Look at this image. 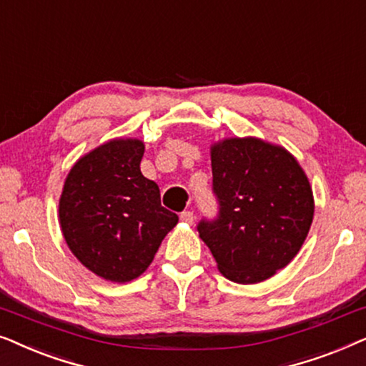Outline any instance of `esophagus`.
<instances>
[{
  "mask_svg": "<svg viewBox=\"0 0 366 366\" xmlns=\"http://www.w3.org/2000/svg\"><path fill=\"white\" fill-rule=\"evenodd\" d=\"M179 219L184 223L192 224L194 222V214H193V212H183L182 214H179Z\"/></svg>",
  "mask_w": 366,
  "mask_h": 366,
  "instance_id": "esophagus-1",
  "label": "esophagus"
}]
</instances>
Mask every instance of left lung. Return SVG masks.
Masks as SVG:
<instances>
[{"label":"left lung","instance_id":"1","mask_svg":"<svg viewBox=\"0 0 366 366\" xmlns=\"http://www.w3.org/2000/svg\"><path fill=\"white\" fill-rule=\"evenodd\" d=\"M217 218L198 223L218 269L234 283L273 277L302 248L313 222V192L293 154L258 138L212 147Z\"/></svg>","mask_w":366,"mask_h":366}]
</instances>
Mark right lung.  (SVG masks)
<instances>
[{
    "mask_svg": "<svg viewBox=\"0 0 366 366\" xmlns=\"http://www.w3.org/2000/svg\"><path fill=\"white\" fill-rule=\"evenodd\" d=\"M144 144L112 139L79 158L59 198V224L71 253L94 274L124 283L153 262L178 223L158 184L139 169Z\"/></svg>",
    "mask_w": 366,
    "mask_h": 366,
    "instance_id": "obj_1",
    "label": "right lung"
}]
</instances>
